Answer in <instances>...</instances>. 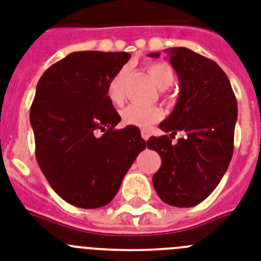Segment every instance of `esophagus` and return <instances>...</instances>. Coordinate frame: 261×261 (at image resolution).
Returning <instances> with one entry per match:
<instances>
[{
    "mask_svg": "<svg viewBox=\"0 0 261 261\" xmlns=\"http://www.w3.org/2000/svg\"><path fill=\"white\" fill-rule=\"evenodd\" d=\"M141 135H142V138L145 139V141H147V139L150 138V131L149 130H142Z\"/></svg>",
    "mask_w": 261,
    "mask_h": 261,
    "instance_id": "1",
    "label": "esophagus"
}]
</instances>
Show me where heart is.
I'll list each match as a JSON object with an SVG mask.
<instances>
[{
    "label": "heart",
    "mask_w": 261,
    "mask_h": 261,
    "mask_svg": "<svg viewBox=\"0 0 261 261\" xmlns=\"http://www.w3.org/2000/svg\"><path fill=\"white\" fill-rule=\"evenodd\" d=\"M150 77L161 90H165L174 80V71L170 65L161 61H152L146 65ZM127 77V68L123 67L112 76L107 86V97L111 103L120 106L124 101V82ZM162 111L156 106L130 105L120 111L122 122L127 126L149 127L161 119Z\"/></svg>",
    "instance_id": "heart-1"
}]
</instances>
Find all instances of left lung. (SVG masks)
<instances>
[{
  "mask_svg": "<svg viewBox=\"0 0 261 261\" xmlns=\"http://www.w3.org/2000/svg\"><path fill=\"white\" fill-rule=\"evenodd\" d=\"M167 52L178 76L179 96L173 112L160 124L170 135L147 141V147L162 160L152 185L166 204L190 207L216 189L229 166L237 100L228 76L215 61L184 46ZM178 130L184 137L173 145L171 139Z\"/></svg>",
  "mask_w": 261,
  "mask_h": 261,
  "instance_id": "left-lung-1",
  "label": "left lung"
}]
</instances>
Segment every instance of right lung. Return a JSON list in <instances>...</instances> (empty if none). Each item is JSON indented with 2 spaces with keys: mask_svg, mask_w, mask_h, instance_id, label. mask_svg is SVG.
<instances>
[{
  "mask_svg": "<svg viewBox=\"0 0 261 261\" xmlns=\"http://www.w3.org/2000/svg\"><path fill=\"white\" fill-rule=\"evenodd\" d=\"M131 55L73 52L40 77L31 107L36 158L52 189L68 204L111 202L146 141L135 126L116 130L119 114L107 86Z\"/></svg>",
  "mask_w": 261,
  "mask_h": 261,
  "instance_id": "right-lung-1",
  "label": "right lung"
}]
</instances>
